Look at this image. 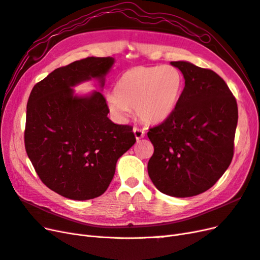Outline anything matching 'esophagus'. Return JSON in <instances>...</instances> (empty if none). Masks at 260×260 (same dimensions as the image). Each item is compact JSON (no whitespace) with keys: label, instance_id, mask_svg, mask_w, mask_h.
I'll use <instances>...</instances> for the list:
<instances>
[{"label":"esophagus","instance_id":"34e87169","mask_svg":"<svg viewBox=\"0 0 260 260\" xmlns=\"http://www.w3.org/2000/svg\"><path fill=\"white\" fill-rule=\"evenodd\" d=\"M133 133H135V136H136V139H137V140H140V139H142V138L145 137L144 130L140 129V128H137V127L133 128Z\"/></svg>","mask_w":260,"mask_h":260}]
</instances>
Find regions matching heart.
I'll use <instances>...</instances> for the list:
<instances>
[{
	"mask_svg": "<svg viewBox=\"0 0 260 260\" xmlns=\"http://www.w3.org/2000/svg\"><path fill=\"white\" fill-rule=\"evenodd\" d=\"M182 89L183 77L176 67L139 66L121 75L107 103L118 118L135 109L144 123H160L174 113Z\"/></svg>",
	"mask_w": 260,
	"mask_h": 260,
	"instance_id": "b5f03b06",
	"label": "heart"
}]
</instances>
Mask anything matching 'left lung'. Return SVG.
I'll use <instances>...</instances> for the list:
<instances>
[{
  "label": "left lung",
  "mask_w": 260,
  "mask_h": 260,
  "mask_svg": "<svg viewBox=\"0 0 260 260\" xmlns=\"http://www.w3.org/2000/svg\"><path fill=\"white\" fill-rule=\"evenodd\" d=\"M170 64L185 85L166 120L149 129L154 145L148 176L161 193L190 198L207 191L230 166L238 124V104L224 80L187 61Z\"/></svg>",
  "instance_id": "left-lung-1"
}]
</instances>
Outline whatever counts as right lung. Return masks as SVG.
<instances>
[{"instance_id":"obj_1","label":"right lung","mask_w":260,"mask_h":260,"mask_svg":"<svg viewBox=\"0 0 260 260\" xmlns=\"http://www.w3.org/2000/svg\"><path fill=\"white\" fill-rule=\"evenodd\" d=\"M112 57H86L55 69L38 82L27 104L25 147L42 182L75 201L95 199L113 180L118 158L136 143L129 124L108 119L101 92L74 95L76 84L100 79Z\"/></svg>"}]
</instances>
